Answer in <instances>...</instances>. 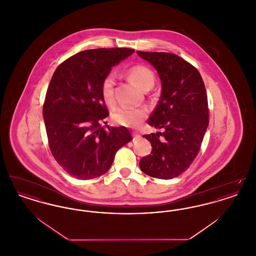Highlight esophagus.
Segmentation results:
<instances>
[{"label":"esophagus","mask_w":256,"mask_h":256,"mask_svg":"<svg viewBox=\"0 0 256 256\" xmlns=\"http://www.w3.org/2000/svg\"><path fill=\"white\" fill-rule=\"evenodd\" d=\"M140 138H141V135H140V134L134 132V140H138V139H140Z\"/></svg>","instance_id":"1"}]
</instances>
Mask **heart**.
<instances>
[{"label":"heart","instance_id":"b5f03b06","mask_svg":"<svg viewBox=\"0 0 256 256\" xmlns=\"http://www.w3.org/2000/svg\"><path fill=\"white\" fill-rule=\"evenodd\" d=\"M128 76L137 86L144 90H148L154 84V74L143 64L132 66L126 71ZM114 76L108 74L104 76L100 84V94L104 102L108 106L114 104ZM148 116V110L145 108H120L113 112L112 118L117 124L126 128H137Z\"/></svg>","mask_w":256,"mask_h":256}]
</instances>
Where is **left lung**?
I'll list each match as a JSON object with an SVG mask.
<instances>
[{"instance_id": "left-lung-1", "label": "left lung", "mask_w": 256, "mask_h": 256, "mask_svg": "<svg viewBox=\"0 0 256 256\" xmlns=\"http://www.w3.org/2000/svg\"><path fill=\"white\" fill-rule=\"evenodd\" d=\"M137 54L160 76L161 96L148 124L163 130L143 136L152 150L139 166L150 176L170 180L187 170L200 152L209 122L206 86L196 68L174 54L137 50Z\"/></svg>"}]
</instances>
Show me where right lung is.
Listing matches in <instances>:
<instances>
[{"label": "right lung", "instance_id": "add662e5", "mask_svg": "<svg viewBox=\"0 0 256 256\" xmlns=\"http://www.w3.org/2000/svg\"><path fill=\"white\" fill-rule=\"evenodd\" d=\"M134 49L86 50L63 61L50 82L43 116L52 156L78 180L110 170L121 146L132 140L126 126H108L110 115L100 94L102 80Z\"/></svg>", "mask_w": 256, "mask_h": 256}]
</instances>
